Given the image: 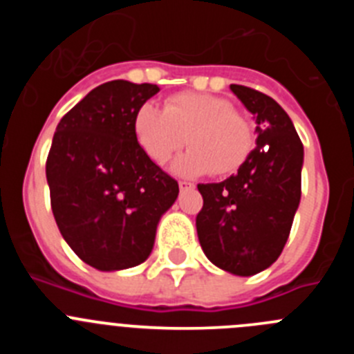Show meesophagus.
Here are the masks:
<instances>
[{"label":"esophagus","instance_id":"esophagus-1","mask_svg":"<svg viewBox=\"0 0 354 354\" xmlns=\"http://www.w3.org/2000/svg\"><path fill=\"white\" fill-rule=\"evenodd\" d=\"M179 187L184 192V189H193V187H195V184L186 183V180H179Z\"/></svg>","mask_w":354,"mask_h":354}]
</instances>
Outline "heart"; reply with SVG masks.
<instances>
[{"label": "heart", "mask_w": 354, "mask_h": 354, "mask_svg": "<svg viewBox=\"0 0 354 354\" xmlns=\"http://www.w3.org/2000/svg\"><path fill=\"white\" fill-rule=\"evenodd\" d=\"M134 134L147 158L156 165L170 161L187 143L174 170L186 177L211 171L227 177L239 170L252 154L255 133L248 118L225 97L179 92L165 101V108L145 102L134 115Z\"/></svg>", "instance_id": "1"}]
</instances>
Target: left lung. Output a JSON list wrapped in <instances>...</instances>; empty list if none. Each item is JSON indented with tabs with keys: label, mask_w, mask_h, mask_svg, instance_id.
<instances>
[{
	"label": "left lung",
	"mask_w": 354,
	"mask_h": 354,
	"mask_svg": "<svg viewBox=\"0 0 354 354\" xmlns=\"http://www.w3.org/2000/svg\"><path fill=\"white\" fill-rule=\"evenodd\" d=\"M257 122V145L223 183L198 184L200 246L209 261L239 277L261 273L282 253L301 198L303 143L270 95L230 84Z\"/></svg>",
	"instance_id": "obj_1"
}]
</instances>
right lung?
<instances>
[{
    "label": "right lung",
    "instance_id": "add662e5",
    "mask_svg": "<svg viewBox=\"0 0 354 354\" xmlns=\"http://www.w3.org/2000/svg\"><path fill=\"white\" fill-rule=\"evenodd\" d=\"M158 84H99L64 115L46 161L51 209L72 252L101 271L134 268L152 252L179 184L150 161L134 115Z\"/></svg>",
    "mask_w": 354,
    "mask_h": 354
}]
</instances>
